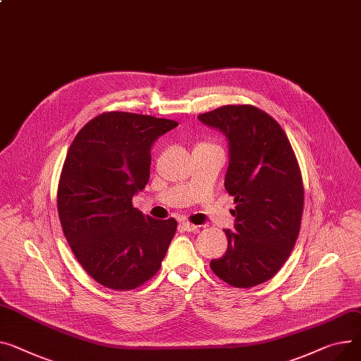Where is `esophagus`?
<instances>
[{"label":"esophagus","instance_id":"1","mask_svg":"<svg viewBox=\"0 0 361 361\" xmlns=\"http://www.w3.org/2000/svg\"><path fill=\"white\" fill-rule=\"evenodd\" d=\"M180 228H181L183 231H187V232H193V231H196V229H197V226H196V225L190 224V222H187V221L180 222Z\"/></svg>","mask_w":361,"mask_h":361}]
</instances>
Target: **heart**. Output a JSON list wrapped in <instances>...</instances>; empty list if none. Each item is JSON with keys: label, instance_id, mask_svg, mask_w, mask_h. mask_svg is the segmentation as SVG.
Wrapping results in <instances>:
<instances>
[{"label": "heart", "instance_id": "heart-1", "mask_svg": "<svg viewBox=\"0 0 361 361\" xmlns=\"http://www.w3.org/2000/svg\"><path fill=\"white\" fill-rule=\"evenodd\" d=\"M202 145H212V143H207V142H203V143H200V145H197V147H202Z\"/></svg>", "mask_w": 361, "mask_h": 361}]
</instances>
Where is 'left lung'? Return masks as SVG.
Returning a JSON list of instances; mask_svg holds the SVG:
<instances>
[{"mask_svg": "<svg viewBox=\"0 0 361 361\" xmlns=\"http://www.w3.org/2000/svg\"><path fill=\"white\" fill-rule=\"evenodd\" d=\"M228 139L225 188L236 203L228 250L210 261L213 273L248 289L270 280L289 258L300 229L303 183L281 126L254 106H224L199 116Z\"/></svg>", "mask_w": 361, "mask_h": 361, "instance_id": "1", "label": "left lung"}]
</instances>
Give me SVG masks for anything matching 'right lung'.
<instances>
[{"instance_id": "obj_1", "label": "right lung", "mask_w": 361, "mask_h": 361, "mask_svg": "<svg viewBox=\"0 0 361 361\" xmlns=\"http://www.w3.org/2000/svg\"><path fill=\"white\" fill-rule=\"evenodd\" d=\"M174 120L103 113L71 143L58 187L66 241L82 269L114 290H132L159 270L177 222L143 216L132 197L149 180L152 143Z\"/></svg>"}]
</instances>
